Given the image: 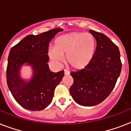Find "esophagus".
I'll list each match as a JSON object with an SVG mask.
<instances>
[{"instance_id": "esophagus-1", "label": "esophagus", "mask_w": 131, "mask_h": 131, "mask_svg": "<svg viewBox=\"0 0 131 131\" xmlns=\"http://www.w3.org/2000/svg\"><path fill=\"white\" fill-rule=\"evenodd\" d=\"M64 75H69V71L64 69Z\"/></svg>"}]
</instances>
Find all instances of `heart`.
Masks as SVG:
<instances>
[{
	"instance_id": "1",
	"label": "heart",
	"mask_w": 131,
	"mask_h": 131,
	"mask_svg": "<svg viewBox=\"0 0 131 131\" xmlns=\"http://www.w3.org/2000/svg\"><path fill=\"white\" fill-rule=\"evenodd\" d=\"M95 41L89 33L77 32L64 35L58 38L54 47L49 50L50 58L57 63L63 61L66 56L67 62L76 70L87 67L93 58Z\"/></svg>"
}]
</instances>
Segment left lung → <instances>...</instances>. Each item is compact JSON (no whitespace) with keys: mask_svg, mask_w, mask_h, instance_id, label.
Returning a JSON list of instances; mask_svg holds the SVG:
<instances>
[{"mask_svg":"<svg viewBox=\"0 0 131 131\" xmlns=\"http://www.w3.org/2000/svg\"><path fill=\"white\" fill-rule=\"evenodd\" d=\"M89 31L96 41L93 58L83 69L70 73L73 78L70 94L77 103L86 107L96 105L110 95L122 69L118 47L104 34Z\"/></svg>","mask_w":131,"mask_h":131,"instance_id":"left-lung-1","label":"left lung"}]
</instances>
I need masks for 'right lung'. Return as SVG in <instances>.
<instances>
[{
  "label": "right lung",
  "mask_w": 131,
  "mask_h": 131,
  "mask_svg": "<svg viewBox=\"0 0 131 131\" xmlns=\"http://www.w3.org/2000/svg\"><path fill=\"white\" fill-rule=\"evenodd\" d=\"M62 28L26 36L10 50L7 68V82L13 98L30 111H41L52 101L54 90L64 77V71L53 73L49 69L48 47ZM29 66L32 75L24 79L21 68Z\"/></svg>",
  "instance_id": "add662e5"
}]
</instances>
